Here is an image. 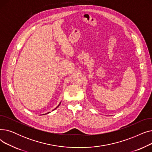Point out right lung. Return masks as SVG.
<instances>
[{
  "label": "right lung",
  "mask_w": 152,
  "mask_h": 152,
  "mask_svg": "<svg viewBox=\"0 0 152 152\" xmlns=\"http://www.w3.org/2000/svg\"><path fill=\"white\" fill-rule=\"evenodd\" d=\"M60 104H59V105H58V106H57V107H59V105H60ZM56 108H55V109H54V110H55V109H56Z\"/></svg>",
  "instance_id": "obj_1"
}]
</instances>
